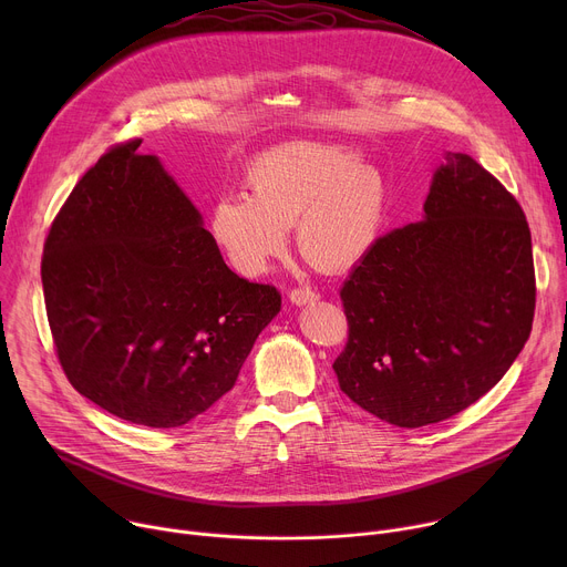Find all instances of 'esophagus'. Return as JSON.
<instances>
[{
	"label": "esophagus",
	"instance_id": "1",
	"mask_svg": "<svg viewBox=\"0 0 567 567\" xmlns=\"http://www.w3.org/2000/svg\"><path fill=\"white\" fill-rule=\"evenodd\" d=\"M289 300H291L293 305L302 307V305L316 302V300H318V291H313V289H309V287H296V289L289 291Z\"/></svg>",
	"mask_w": 567,
	"mask_h": 567
}]
</instances>
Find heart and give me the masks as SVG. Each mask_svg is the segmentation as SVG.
<instances>
[{
  "label": "heart",
  "instance_id": "heart-1",
  "mask_svg": "<svg viewBox=\"0 0 567 567\" xmlns=\"http://www.w3.org/2000/svg\"><path fill=\"white\" fill-rule=\"evenodd\" d=\"M247 193L221 195L208 233L233 271L258 278L285 256L296 224L300 254L322 271L359 262L383 228L388 184L348 145L293 141L262 152Z\"/></svg>",
  "mask_w": 567,
  "mask_h": 567
}]
</instances>
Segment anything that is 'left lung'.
Here are the masks:
<instances>
[{
    "instance_id": "left-lung-1",
    "label": "left lung",
    "mask_w": 567,
    "mask_h": 567,
    "mask_svg": "<svg viewBox=\"0 0 567 567\" xmlns=\"http://www.w3.org/2000/svg\"><path fill=\"white\" fill-rule=\"evenodd\" d=\"M341 390L374 417L420 429L487 394L525 348L536 305L520 204L475 158L444 152L422 221L394 228L341 289Z\"/></svg>"
}]
</instances>
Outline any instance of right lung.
<instances>
[{"label":"right lung","mask_w":567,"mask_h":567,"mask_svg":"<svg viewBox=\"0 0 567 567\" xmlns=\"http://www.w3.org/2000/svg\"><path fill=\"white\" fill-rule=\"evenodd\" d=\"M138 145L107 150L55 215L44 305L80 394L125 422L175 429L235 385L280 293L226 267L199 210Z\"/></svg>","instance_id":"right-lung-1"}]
</instances>
